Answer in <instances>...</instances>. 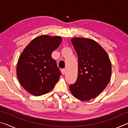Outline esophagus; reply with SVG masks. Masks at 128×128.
Returning a JSON list of instances; mask_svg holds the SVG:
<instances>
[{
    "instance_id": "esophagus-1",
    "label": "esophagus",
    "mask_w": 128,
    "mask_h": 128,
    "mask_svg": "<svg viewBox=\"0 0 128 128\" xmlns=\"http://www.w3.org/2000/svg\"><path fill=\"white\" fill-rule=\"evenodd\" d=\"M62 74H65L66 73V69H62Z\"/></svg>"
}]
</instances>
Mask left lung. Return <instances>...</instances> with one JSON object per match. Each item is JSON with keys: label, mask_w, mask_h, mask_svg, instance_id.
Returning a JSON list of instances; mask_svg holds the SVG:
<instances>
[{"label": "left lung", "mask_w": 128, "mask_h": 128, "mask_svg": "<svg viewBox=\"0 0 128 128\" xmlns=\"http://www.w3.org/2000/svg\"><path fill=\"white\" fill-rule=\"evenodd\" d=\"M71 42L78 56V76L69 89L82 101L95 98L109 83L112 66L107 52L95 40L73 38Z\"/></svg>", "instance_id": "obj_1"}]
</instances>
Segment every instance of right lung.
Segmentation results:
<instances>
[{
    "instance_id": "right-lung-1",
    "label": "right lung",
    "mask_w": 128,
    "mask_h": 128,
    "mask_svg": "<svg viewBox=\"0 0 128 128\" xmlns=\"http://www.w3.org/2000/svg\"><path fill=\"white\" fill-rule=\"evenodd\" d=\"M62 41L59 36H38L30 42L19 57L17 65L19 82L34 96L50 92L59 81L61 72L51 54Z\"/></svg>"
}]
</instances>
